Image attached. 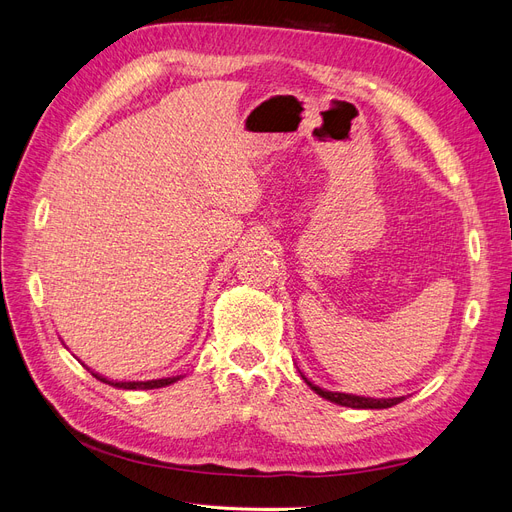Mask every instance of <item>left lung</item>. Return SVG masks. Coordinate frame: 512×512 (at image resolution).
Returning <instances> with one entry per match:
<instances>
[{"label": "left lung", "instance_id": "left-lung-1", "mask_svg": "<svg viewBox=\"0 0 512 512\" xmlns=\"http://www.w3.org/2000/svg\"><path fill=\"white\" fill-rule=\"evenodd\" d=\"M303 376V374H301ZM303 380L312 391H316L320 397L333 401L337 406H346V408H356V410H382V408H391L404 401L406 397H386V399H374V397H361V395H350V393H333V391H324L320 386L309 382L305 376Z\"/></svg>", "mask_w": 512, "mask_h": 512}]
</instances>
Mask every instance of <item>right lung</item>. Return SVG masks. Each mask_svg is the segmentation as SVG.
Here are the masks:
<instances>
[{
  "instance_id": "1",
  "label": "right lung",
  "mask_w": 512,
  "mask_h": 512,
  "mask_svg": "<svg viewBox=\"0 0 512 512\" xmlns=\"http://www.w3.org/2000/svg\"><path fill=\"white\" fill-rule=\"evenodd\" d=\"M91 376L98 378L100 382H106V384L115 386V389H126V391L162 389V386H168V384H173V382H177V380H181V378H183V376H173V378H160V380H147V382H117V380H106V378H102L100 374H94V371H91Z\"/></svg>"
}]
</instances>
